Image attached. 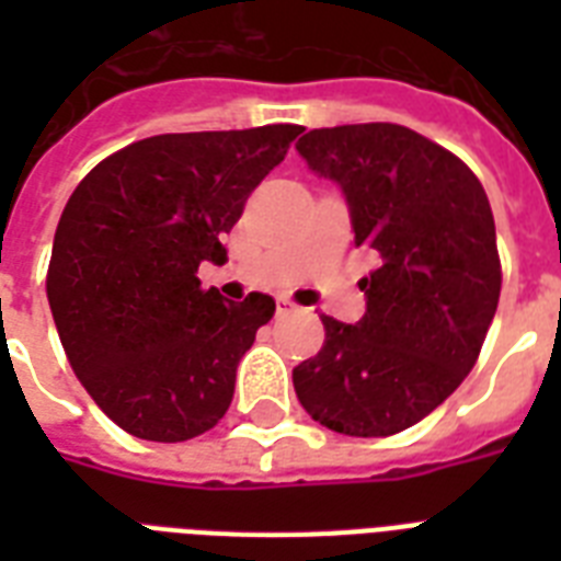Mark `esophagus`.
<instances>
[{"mask_svg": "<svg viewBox=\"0 0 561 561\" xmlns=\"http://www.w3.org/2000/svg\"><path fill=\"white\" fill-rule=\"evenodd\" d=\"M294 308H297V306H294V302H290V299H285V297L276 299V314H279V317L290 314V311H294Z\"/></svg>", "mask_w": 561, "mask_h": 561, "instance_id": "34e87169", "label": "esophagus"}]
</instances>
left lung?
Wrapping results in <instances>:
<instances>
[{"label": "left lung", "mask_w": 561, "mask_h": 561, "mask_svg": "<svg viewBox=\"0 0 561 561\" xmlns=\"http://www.w3.org/2000/svg\"><path fill=\"white\" fill-rule=\"evenodd\" d=\"M297 151L341 186L378 267L360 279L358 323L323 314V350L294 369V390L337 434H399L460 387L486 341L501 297L492 206L466 162L410 127H320Z\"/></svg>", "instance_id": "left-lung-1"}]
</instances>
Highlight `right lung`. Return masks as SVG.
Returning a JSON list of instances; mask_svg holds the SVG:
<instances>
[{
	"label": "right lung",
	"instance_id": "1",
	"mask_svg": "<svg viewBox=\"0 0 561 561\" xmlns=\"http://www.w3.org/2000/svg\"><path fill=\"white\" fill-rule=\"evenodd\" d=\"M302 134L299 125L162 134L99 162L66 203L46 294L78 381L122 431L151 443L206 434L236 369L276 311L267 294L227 302L201 262Z\"/></svg>",
	"mask_w": 561,
	"mask_h": 561
}]
</instances>
